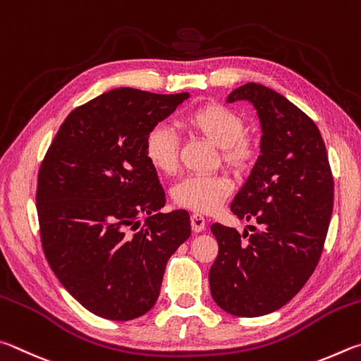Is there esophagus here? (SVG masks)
I'll use <instances>...</instances> for the list:
<instances>
[{
	"mask_svg": "<svg viewBox=\"0 0 361 361\" xmlns=\"http://www.w3.org/2000/svg\"><path fill=\"white\" fill-rule=\"evenodd\" d=\"M190 222H192V228H193L195 233H200V231H203L206 228V219L198 212L192 214Z\"/></svg>",
	"mask_w": 361,
	"mask_h": 361,
	"instance_id": "obj_1",
	"label": "esophagus"
}]
</instances>
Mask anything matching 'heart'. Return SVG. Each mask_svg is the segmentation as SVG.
Here are the masks:
<instances>
[{
    "label": "heart",
    "mask_w": 361,
    "mask_h": 361,
    "mask_svg": "<svg viewBox=\"0 0 361 361\" xmlns=\"http://www.w3.org/2000/svg\"><path fill=\"white\" fill-rule=\"evenodd\" d=\"M179 125L217 145L222 161L238 174L249 173L262 154L260 141L244 131L245 123L241 114L219 101L192 106L182 112ZM142 152L145 160L158 173H176L179 164V141L166 125H155L145 133ZM231 190V180L222 174L188 176L173 188V200L185 209L214 212L230 197Z\"/></svg>",
    "instance_id": "b5f03b06"
}]
</instances>
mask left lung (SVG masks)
Listing matches in <instances>:
<instances>
[{"label": "left lung", "instance_id": "8db88e82", "mask_svg": "<svg viewBox=\"0 0 361 361\" xmlns=\"http://www.w3.org/2000/svg\"><path fill=\"white\" fill-rule=\"evenodd\" d=\"M247 99L262 123V155L231 203L254 222L243 235L212 224L219 255L211 295L238 317L274 312L305 287L324 250L333 212V174L314 120L271 88L249 82L228 103Z\"/></svg>", "mask_w": 361, "mask_h": 361}]
</instances>
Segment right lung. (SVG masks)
<instances>
[{
	"label": "right lung",
	"mask_w": 361,
	"mask_h": 361,
	"mask_svg": "<svg viewBox=\"0 0 361 361\" xmlns=\"http://www.w3.org/2000/svg\"><path fill=\"white\" fill-rule=\"evenodd\" d=\"M187 98L114 88L69 114L41 163L44 255L61 286L103 319L150 311L169 257L190 238L187 211L160 212L163 187L142 152L145 133Z\"/></svg>",
	"instance_id": "1"
}]
</instances>
